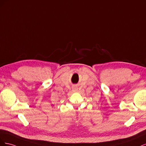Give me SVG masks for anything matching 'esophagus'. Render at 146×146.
Listing matches in <instances>:
<instances>
[{
  "label": "esophagus",
  "instance_id": "34e87169",
  "mask_svg": "<svg viewBox=\"0 0 146 146\" xmlns=\"http://www.w3.org/2000/svg\"><path fill=\"white\" fill-rule=\"evenodd\" d=\"M72 90H73V91H74V92H76V91H78V88H77V87H73L72 88Z\"/></svg>",
  "mask_w": 146,
  "mask_h": 146
}]
</instances>
